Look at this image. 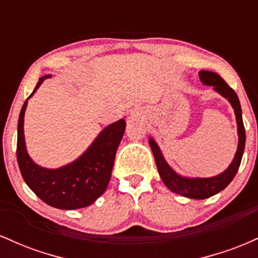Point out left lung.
Masks as SVG:
<instances>
[{
    "label": "left lung",
    "instance_id": "left-lung-1",
    "mask_svg": "<svg viewBox=\"0 0 258 258\" xmlns=\"http://www.w3.org/2000/svg\"><path fill=\"white\" fill-rule=\"evenodd\" d=\"M199 78L204 85L214 86V90L218 92L221 96H223L224 98L228 99V102L233 106L234 112H235L236 123H238L239 144L238 150H236L235 156H234L229 167L224 172L218 174V176L210 177V178H188V177H182L168 166L161 152H160V148L156 144V142L153 138H149L150 148L153 150L154 159H155L156 166H158L159 174L161 177L162 182L173 193H177L185 198H190V199H206V198L212 197V195L223 190L232 182L236 172H238L245 149V127L244 122H242L240 102H239L235 91L230 86H228L227 82L216 73L203 70V72L199 73Z\"/></svg>",
    "mask_w": 258,
    "mask_h": 258
}]
</instances>
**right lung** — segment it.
I'll list each match as a JSON object with an SVG mask.
<instances>
[{
  "mask_svg": "<svg viewBox=\"0 0 258 258\" xmlns=\"http://www.w3.org/2000/svg\"><path fill=\"white\" fill-rule=\"evenodd\" d=\"M48 78L51 75L40 78L29 98L36 92L43 80ZM28 99L20 110L17 139V160L25 183L49 206L61 210L90 206L104 193L110 180L115 154L125 133V120L121 119L106 126L91 147L72 164L49 170L35 164L26 152L24 114Z\"/></svg>",
  "mask_w": 258,
  "mask_h": 258,
  "instance_id": "1",
  "label": "right lung"
}]
</instances>
